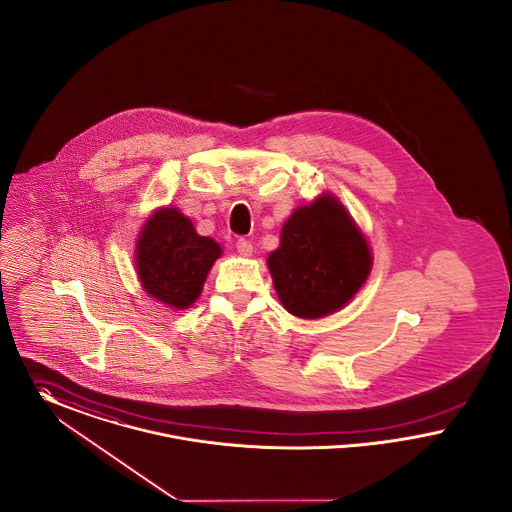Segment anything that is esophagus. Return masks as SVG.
I'll return each mask as SVG.
<instances>
[{"mask_svg": "<svg viewBox=\"0 0 512 512\" xmlns=\"http://www.w3.org/2000/svg\"><path fill=\"white\" fill-rule=\"evenodd\" d=\"M235 246H237V250H239L241 254H244V256H250V254H252V243L246 241V239H239Z\"/></svg>", "mask_w": 512, "mask_h": 512, "instance_id": "34e87169", "label": "esophagus"}]
</instances>
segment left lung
<instances>
[{
    "instance_id": "obj_1",
    "label": "left lung",
    "mask_w": 512,
    "mask_h": 512,
    "mask_svg": "<svg viewBox=\"0 0 512 512\" xmlns=\"http://www.w3.org/2000/svg\"><path fill=\"white\" fill-rule=\"evenodd\" d=\"M268 266L281 304L314 320L349 302L370 273L372 254L345 208L322 196L289 217Z\"/></svg>"
}]
</instances>
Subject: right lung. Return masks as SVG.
<instances>
[{"instance_id": "add662e5", "label": "right lung", "mask_w": 512, "mask_h": 512, "mask_svg": "<svg viewBox=\"0 0 512 512\" xmlns=\"http://www.w3.org/2000/svg\"><path fill=\"white\" fill-rule=\"evenodd\" d=\"M221 256L219 244L200 237L175 208L156 212L136 244V268L146 293L173 308H189Z\"/></svg>"}]
</instances>
